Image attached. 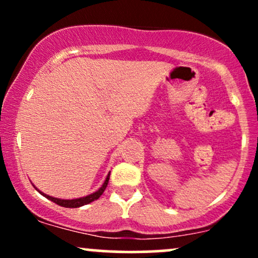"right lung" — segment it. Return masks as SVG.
I'll list each match as a JSON object with an SVG mask.
<instances>
[{
  "mask_svg": "<svg viewBox=\"0 0 258 258\" xmlns=\"http://www.w3.org/2000/svg\"><path fill=\"white\" fill-rule=\"evenodd\" d=\"M109 177H110V172L108 173V176H106L104 183H103L102 186H100L98 190H96V191H94V193H92L90 195H86V197L76 198V199H59V198H53V197H51V195H47V194H44L43 191L38 190V189L34 184H32V185L35 186V189H36V190L41 195H43L44 198H47V199H48V200L53 201V203H55V204H57V205L63 206V207H70V209H76V207H81V206H84V205H87V204L92 203V201L99 199L100 195L104 193L106 185H108Z\"/></svg>",
  "mask_w": 258,
  "mask_h": 258,
  "instance_id": "obj_1",
  "label": "right lung"
}]
</instances>
